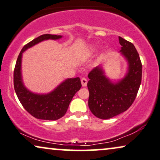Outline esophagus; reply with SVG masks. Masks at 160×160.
<instances>
[{
    "label": "esophagus",
    "mask_w": 160,
    "mask_h": 160,
    "mask_svg": "<svg viewBox=\"0 0 160 160\" xmlns=\"http://www.w3.org/2000/svg\"><path fill=\"white\" fill-rule=\"evenodd\" d=\"M87 82H88V81H87V80H86V78H82L81 79V83H82V86H83V87L86 86Z\"/></svg>",
    "instance_id": "obj_1"
}]
</instances>
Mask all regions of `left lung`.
<instances>
[{"instance_id":"obj_1","label":"left lung","mask_w":160,"mask_h":160,"mask_svg":"<svg viewBox=\"0 0 160 160\" xmlns=\"http://www.w3.org/2000/svg\"><path fill=\"white\" fill-rule=\"evenodd\" d=\"M120 52L128 63L124 78L112 82L105 74L102 66L88 74V107L97 118L108 119L126 111L135 101L142 80V63L132 43L118 37Z\"/></svg>"}]
</instances>
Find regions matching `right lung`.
I'll return each mask as SVG.
<instances>
[{
  "label": "right lung",
  "mask_w": 160,
  "mask_h": 160,
  "mask_svg": "<svg viewBox=\"0 0 160 160\" xmlns=\"http://www.w3.org/2000/svg\"><path fill=\"white\" fill-rule=\"evenodd\" d=\"M62 36L43 34L23 47L17 60L14 71V87L16 94L23 108L31 116L42 120L55 121L64 116L72 98L82 85L79 78H69L61 82L50 93L39 94L30 91L23 83L21 64L22 53L44 40L59 39Z\"/></svg>",
  "instance_id": "add662e5"
}]
</instances>
